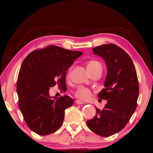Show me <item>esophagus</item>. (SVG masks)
I'll return each instance as SVG.
<instances>
[{
    "mask_svg": "<svg viewBox=\"0 0 153 153\" xmlns=\"http://www.w3.org/2000/svg\"><path fill=\"white\" fill-rule=\"evenodd\" d=\"M76 104H84V102L81 101V100H76Z\"/></svg>",
    "mask_w": 153,
    "mask_h": 153,
    "instance_id": "1",
    "label": "esophagus"
}]
</instances>
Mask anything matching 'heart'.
Here are the masks:
<instances>
[{
    "label": "heart",
    "instance_id": "obj_1",
    "mask_svg": "<svg viewBox=\"0 0 153 153\" xmlns=\"http://www.w3.org/2000/svg\"><path fill=\"white\" fill-rule=\"evenodd\" d=\"M99 65H100V62L97 61V60H91V61L88 62L87 69L89 71L91 70H93V68H95L96 67ZM70 70H69L68 76L69 74H70ZM74 95L75 97L79 98V99L82 100H88L90 97H91V91H90V90L86 88L79 87L77 88L76 92H75Z\"/></svg>",
    "mask_w": 153,
    "mask_h": 153
}]
</instances>
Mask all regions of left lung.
<instances>
[{"label": "left lung", "instance_id": "obj_1", "mask_svg": "<svg viewBox=\"0 0 153 153\" xmlns=\"http://www.w3.org/2000/svg\"><path fill=\"white\" fill-rule=\"evenodd\" d=\"M93 51L105 60L107 67L104 88L97 95L107 102L103 109L96 108L95 117L86 124L96 134L108 137L122 130L135 111L139 81L132 60L118 46L102 45Z\"/></svg>", "mask_w": 153, "mask_h": 153}]
</instances>
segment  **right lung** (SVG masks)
<instances>
[{"label": "right lung", "instance_id": "add662e5", "mask_svg": "<svg viewBox=\"0 0 153 153\" xmlns=\"http://www.w3.org/2000/svg\"><path fill=\"white\" fill-rule=\"evenodd\" d=\"M82 54L50 45L32 51L23 61L16 83L19 107L27 125L37 134H50L61 127L65 110L74 100L68 95L51 97L49 89L57 84L67 91V70Z\"/></svg>", "mask_w": 153, "mask_h": 153}]
</instances>
